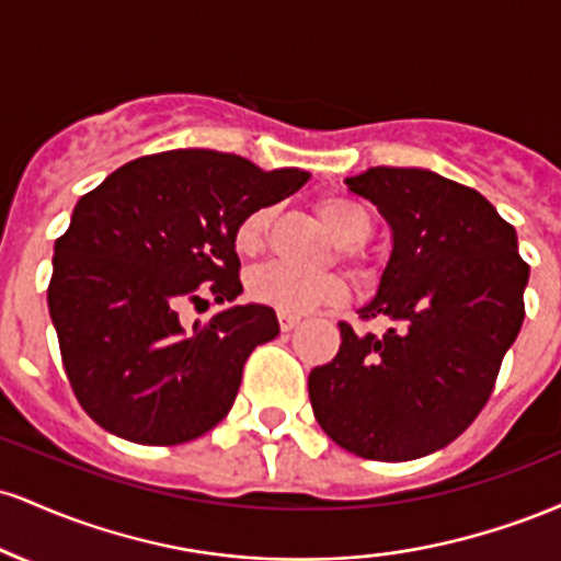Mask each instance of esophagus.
<instances>
[{
	"instance_id": "obj_1",
	"label": "esophagus",
	"mask_w": 561,
	"mask_h": 561,
	"mask_svg": "<svg viewBox=\"0 0 561 561\" xmlns=\"http://www.w3.org/2000/svg\"><path fill=\"white\" fill-rule=\"evenodd\" d=\"M298 324H300V317H287V313H279L282 332H293Z\"/></svg>"
}]
</instances>
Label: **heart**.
Returning <instances> with one entry per match:
<instances>
[{
	"label": "heart",
	"instance_id": "obj_1",
	"mask_svg": "<svg viewBox=\"0 0 561 561\" xmlns=\"http://www.w3.org/2000/svg\"><path fill=\"white\" fill-rule=\"evenodd\" d=\"M317 214L324 221V227L332 231L334 240L345 244V259L362 261L356 244L364 242L375 227L369 210L353 197L324 195L317 199ZM268 224H272V208H255L248 216H242L234 234H231L237 255L255 259L266 248ZM248 295L250 300L274 308L276 313L306 317L321 306H343L347 300V285L337 274L308 276L282 266V263H268V266L255 268L248 276Z\"/></svg>",
	"mask_w": 561,
	"mask_h": 561
}]
</instances>
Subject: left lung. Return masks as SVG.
Here are the masks:
<instances>
[{
  "label": "left lung",
  "mask_w": 561,
  "mask_h": 561,
  "mask_svg": "<svg viewBox=\"0 0 561 561\" xmlns=\"http://www.w3.org/2000/svg\"><path fill=\"white\" fill-rule=\"evenodd\" d=\"M392 234L377 295L340 324L337 356L308 375L313 416L340 448L409 461L456 440L491 396L525 319L530 266L517 231L480 192L427 169L377 165L345 179Z\"/></svg>",
  "instance_id": "obj_1"
}]
</instances>
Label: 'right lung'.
<instances>
[{
	"instance_id": "right-lung-1",
	"label": "right lung",
	"mask_w": 561,
	"mask_h": 561,
	"mask_svg": "<svg viewBox=\"0 0 561 561\" xmlns=\"http://www.w3.org/2000/svg\"><path fill=\"white\" fill-rule=\"evenodd\" d=\"M308 179L229 152L171 150L121 165L76 203L47 302L70 388L100 427L179 446L229 414L253 347L279 334L274 308L234 306L231 234ZM208 297L222 311L186 325L185 308Z\"/></svg>"
}]
</instances>
